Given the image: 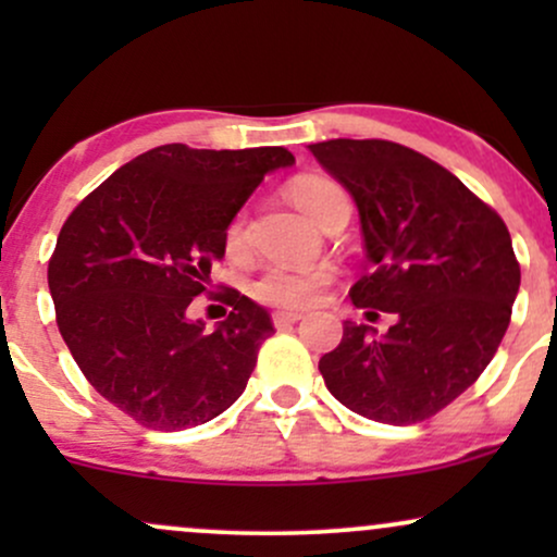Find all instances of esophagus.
Returning <instances> with one entry per match:
<instances>
[{"label":"esophagus","instance_id":"34e87169","mask_svg":"<svg viewBox=\"0 0 557 557\" xmlns=\"http://www.w3.org/2000/svg\"><path fill=\"white\" fill-rule=\"evenodd\" d=\"M298 319H304V314H298V311H274L272 314L274 327H287V324H296Z\"/></svg>","mask_w":557,"mask_h":557}]
</instances>
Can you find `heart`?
<instances>
[{"label":"heart","instance_id":"heart-1","mask_svg":"<svg viewBox=\"0 0 557 557\" xmlns=\"http://www.w3.org/2000/svg\"><path fill=\"white\" fill-rule=\"evenodd\" d=\"M287 196L309 220L322 227L324 216L335 207L345 190L335 181L324 175H300L287 185ZM246 243V216H233L225 230L227 251H240ZM330 285L327 270H304V267H267L264 272L253 280L251 293L261 304L277 306V309H306L322 298L324 287Z\"/></svg>","mask_w":557,"mask_h":557}]
</instances>
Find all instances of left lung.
Returning a JSON list of instances; mask_svg holds the SVG:
<instances>
[{
	"mask_svg": "<svg viewBox=\"0 0 557 557\" xmlns=\"http://www.w3.org/2000/svg\"><path fill=\"white\" fill-rule=\"evenodd\" d=\"M309 151L359 209L372 272L350 298L395 317L385 335L345 322L319 361L324 385L382 424L430 419L474 385L508 330L521 285L508 227L453 172L393 140L332 138Z\"/></svg>",
	"mask_w": 557,
	"mask_h": 557,
	"instance_id": "1",
	"label": "left lung"
}]
</instances>
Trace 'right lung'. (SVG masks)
I'll list each match as a JSON object with an SVG mask.
<instances>
[{
    "label": "right lung",
    "instance_id": "right-lung-1",
    "mask_svg": "<svg viewBox=\"0 0 557 557\" xmlns=\"http://www.w3.org/2000/svg\"><path fill=\"white\" fill-rule=\"evenodd\" d=\"M283 146L214 151L168 144L107 177L67 216L49 261L62 341L91 387L140 426L181 432L227 411L272 335L264 306H233L207 330L190 300L225 257V230Z\"/></svg>",
    "mask_w": 557,
    "mask_h": 557
}]
</instances>
